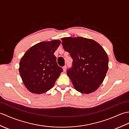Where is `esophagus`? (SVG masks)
Wrapping results in <instances>:
<instances>
[{
	"label": "esophagus",
	"mask_w": 129,
	"mask_h": 129,
	"mask_svg": "<svg viewBox=\"0 0 129 129\" xmlns=\"http://www.w3.org/2000/svg\"><path fill=\"white\" fill-rule=\"evenodd\" d=\"M67 66L66 65H65V66H64L63 67V68H62V69H63V71H64V72H65L66 71V70H67Z\"/></svg>",
	"instance_id": "obj_1"
}]
</instances>
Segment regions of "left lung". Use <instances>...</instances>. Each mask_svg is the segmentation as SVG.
I'll use <instances>...</instances> for the list:
<instances>
[{
  "label": "left lung",
  "mask_w": 129,
  "mask_h": 129,
  "mask_svg": "<svg viewBox=\"0 0 129 129\" xmlns=\"http://www.w3.org/2000/svg\"><path fill=\"white\" fill-rule=\"evenodd\" d=\"M65 51L73 59L67 71L74 87L82 93L95 91L105 78L109 59L105 50L94 40L83 37L61 39Z\"/></svg>",
  "instance_id": "1"
}]
</instances>
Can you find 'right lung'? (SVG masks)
Returning <instances> with one entry per match:
<instances>
[{"mask_svg":"<svg viewBox=\"0 0 129 129\" xmlns=\"http://www.w3.org/2000/svg\"><path fill=\"white\" fill-rule=\"evenodd\" d=\"M61 42H42L31 47L20 62L19 73L28 90L41 94L49 90L62 71L53 54Z\"/></svg>","mask_w":129,"mask_h":129,"instance_id":"1","label":"right lung"}]
</instances>
